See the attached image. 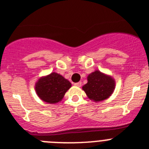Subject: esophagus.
<instances>
[{"mask_svg":"<svg viewBox=\"0 0 149 149\" xmlns=\"http://www.w3.org/2000/svg\"><path fill=\"white\" fill-rule=\"evenodd\" d=\"M74 85L77 86H78V87H80L81 86H82V82H78V83H74Z\"/></svg>","mask_w":149,"mask_h":149,"instance_id":"1","label":"esophagus"}]
</instances>
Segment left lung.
Here are the masks:
<instances>
[{
	"instance_id": "left-lung-1",
	"label": "left lung",
	"mask_w": 149,
	"mask_h": 149,
	"mask_svg": "<svg viewBox=\"0 0 149 149\" xmlns=\"http://www.w3.org/2000/svg\"><path fill=\"white\" fill-rule=\"evenodd\" d=\"M86 84L83 89L89 99L94 102H100L112 95L116 86L114 79L99 70H95L87 77Z\"/></svg>"
}]
</instances>
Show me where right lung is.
<instances>
[{
  "label": "right lung",
  "instance_id": "right-lung-1",
  "mask_svg": "<svg viewBox=\"0 0 149 149\" xmlns=\"http://www.w3.org/2000/svg\"><path fill=\"white\" fill-rule=\"evenodd\" d=\"M70 81L56 72L40 77L35 84L37 95L43 102L55 104L60 102L71 87Z\"/></svg>",
  "mask_w": 149,
  "mask_h": 149
}]
</instances>
